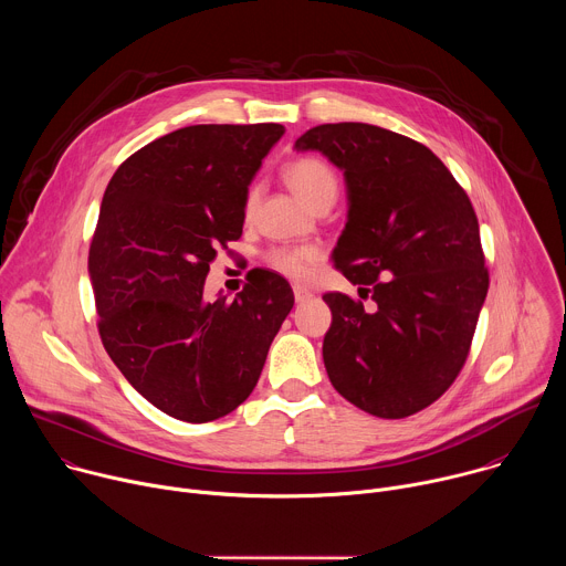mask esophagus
<instances>
[{"mask_svg":"<svg viewBox=\"0 0 566 566\" xmlns=\"http://www.w3.org/2000/svg\"><path fill=\"white\" fill-rule=\"evenodd\" d=\"M293 295H295V302L297 304H304V302H308L311 297H313V293L308 291V289H304V286H293Z\"/></svg>","mask_w":566,"mask_h":566,"instance_id":"obj_1","label":"esophagus"}]
</instances>
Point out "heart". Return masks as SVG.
Instances as JSON below:
<instances>
[{
  "mask_svg": "<svg viewBox=\"0 0 566 566\" xmlns=\"http://www.w3.org/2000/svg\"><path fill=\"white\" fill-rule=\"evenodd\" d=\"M286 181L297 192V197L306 201L311 208L325 199H336L338 195L336 172L325 164V160L313 158V156L300 158L295 164H291L286 170ZM255 195H258L255 190L249 192V199H247L249 208H253ZM317 255L319 251L315 247L304 244L293 249H275L269 260L273 269H277L280 273L289 277H304L311 271Z\"/></svg>",
  "mask_w": 566,
  "mask_h": 566,
  "instance_id": "1",
  "label": "heart"
}]
</instances>
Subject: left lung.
I'll use <instances>...</instances> for the list:
<instances>
[{"instance_id": "left-lung-1", "label": "left lung", "mask_w": 566, "mask_h": 566, "mask_svg": "<svg viewBox=\"0 0 566 566\" xmlns=\"http://www.w3.org/2000/svg\"><path fill=\"white\" fill-rule=\"evenodd\" d=\"M293 149L343 170L347 223L332 260L374 300L365 311L322 295L334 317L322 343L329 380L374 417H410L461 371L489 293L472 203L426 145L376 125H317Z\"/></svg>"}]
</instances>
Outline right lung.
I'll return each mask as SVG.
<instances>
[{
    "instance_id": "1",
    "label": "right lung",
    "mask_w": 566,
    "mask_h": 566,
    "mask_svg": "<svg viewBox=\"0 0 566 566\" xmlns=\"http://www.w3.org/2000/svg\"><path fill=\"white\" fill-rule=\"evenodd\" d=\"M284 136L277 123L190 125L151 140L112 177L90 249L103 345L154 408L188 423L230 415L255 389L293 308L258 271L234 300H206L217 247L241 237L249 186Z\"/></svg>"
}]
</instances>
